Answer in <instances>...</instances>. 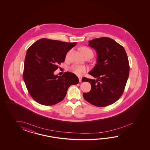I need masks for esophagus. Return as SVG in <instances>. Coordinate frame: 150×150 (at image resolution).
Listing matches in <instances>:
<instances>
[{
    "label": "esophagus",
    "mask_w": 150,
    "mask_h": 150,
    "mask_svg": "<svg viewBox=\"0 0 150 150\" xmlns=\"http://www.w3.org/2000/svg\"><path fill=\"white\" fill-rule=\"evenodd\" d=\"M78 78H79V82H81V79H82V77L81 76H78Z\"/></svg>",
    "instance_id": "34e87169"
}]
</instances>
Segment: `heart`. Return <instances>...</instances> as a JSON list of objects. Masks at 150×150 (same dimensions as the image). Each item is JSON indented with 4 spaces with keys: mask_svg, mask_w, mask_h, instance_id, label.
Here are the masks:
<instances>
[{
    "mask_svg": "<svg viewBox=\"0 0 150 150\" xmlns=\"http://www.w3.org/2000/svg\"><path fill=\"white\" fill-rule=\"evenodd\" d=\"M81 51L83 54L88 53V52L93 53L92 51L89 48H87V47H83L81 48ZM69 70L71 72L76 74V76H80L86 72V71H87V69L84 66L78 65H74L70 67Z\"/></svg>",
    "mask_w": 150,
    "mask_h": 150,
    "instance_id": "heart-1",
    "label": "heart"
}]
</instances>
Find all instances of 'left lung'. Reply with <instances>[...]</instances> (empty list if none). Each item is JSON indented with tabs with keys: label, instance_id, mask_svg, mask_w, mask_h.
I'll list each match as a JSON object with an SVG mask.
<instances>
[{
	"label": "left lung",
	"instance_id": "obj_1",
	"mask_svg": "<svg viewBox=\"0 0 150 150\" xmlns=\"http://www.w3.org/2000/svg\"><path fill=\"white\" fill-rule=\"evenodd\" d=\"M88 45L97 53V63L90 75L97 79L83 77L91 89L83 93L87 102L97 107H105L118 100L125 91L129 75L130 67L125 48L109 38L102 37L89 41Z\"/></svg>",
	"mask_w": 150,
	"mask_h": 150
}]
</instances>
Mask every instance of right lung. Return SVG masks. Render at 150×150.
<instances>
[{
  "instance_id": "1",
  "label": "right lung",
  "mask_w": 150,
  "mask_h": 150,
  "mask_svg": "<svg viewBox=\"0 0 150 150\" xmlns=\"http://www.w3.org/2000/svg\"><path fill=\"white\" fill-rule=\"evenodd\" d=\"M76 44L41 38L28 49L23 78L35 101L42 105H54L64 99L71 85L79 83L73 73L66 72L62 76L54 74L58 65L64 62L67 52Z\"/></svg>"
}]
</instances>
